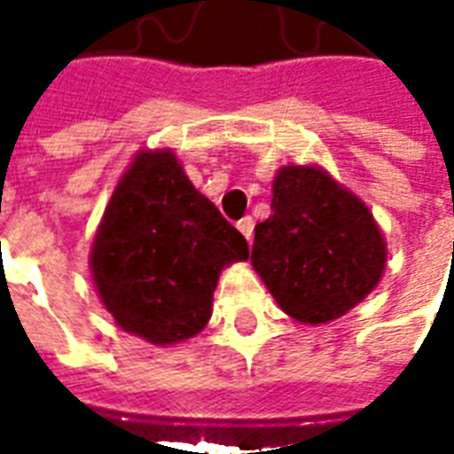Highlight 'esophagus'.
Masks as SVG:
<instances>
[{
    "label": "esophagus",
    "mask_w": 454,
    "mask_h": 454,
    "mask_svg": "<svg viewBox=\"0 0 454 454\" xmlns=\"http://www.w3.org/2000/svg\"><path fill=\"white\" fill-rule=\"evenodd\" d=\"M236 226H238V231H240V233L246 236L247 243H253V233H255V221H253L250 216H246V218H240Z\"/></svg>",
    "instance_id": "obj_1"
}]
</instances>
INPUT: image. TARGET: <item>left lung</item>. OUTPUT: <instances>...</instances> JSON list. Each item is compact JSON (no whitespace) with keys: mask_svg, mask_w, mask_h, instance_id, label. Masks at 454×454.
I'll return each instance as SVG.
<instances>
[{"mask_svg":"<svg viewBox=\"0 0 454 454\" xmlns=\"http://www.w3.org/2000/svg\"><path fill=\"white\" fill-rule=\"evenodd\" d=\"M255 226L250 262L277 304L301 324H328L380 282L387 247L370 208L318 168L289 165Z\"/></svg>","mask_w":454,"mask_h":454,"instance_id":"8db88e82","label":"left lung"}]
</instances>
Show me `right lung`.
<instances>
[{
	"mask_svg": "<svg viewBox=\"0 0 454 454\" xmlns=\"http://www.w3.org/2000/svg\"><path fill=\"white\" fill-rule=\"evenodd\" d=\"M236 260H247L246 238L158 150L140 153L112 194L92 275L123 331L172 345L208 324L218 275Z\"/></svg>",
	"mask_w": 454,
	"mask_h": 454,
	"instance_id": "1",
	"label": "right lung"
}]
</instances>
